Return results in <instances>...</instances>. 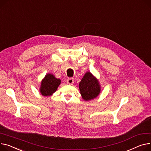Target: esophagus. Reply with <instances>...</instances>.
I'll list each match as a JSON object with an SVG mask.
<instances>
[{
    "label": "esophagus",
    "instance_id": "34e87169",
    "mask_svg": "<svg viewBox=\"0 0 151 151\" xmlns=\"http://www.w3.org/2000/svg\"><path fill=\"white\" fill-rule=\"evenodd\" d=\"M67 83L68 84L72 85L74 83V79L72 78H70L67 80Z\"/></svg>",
    "mask_w": 151,
    "mask_h": 151
}]
</instances>
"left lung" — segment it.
Returning <instances> with one entry per match:
<instances>
[{
	"label": "left lung",
	"mask_w": 151,
	"mask_h": 151,
	"mask_svg": "<svg viewBox=\"0 0 151 151\" xmlns=\"http://www.w3.org/2000/svg\"><path fill=\"white\" fill-rule=\"evenodd\" d=\"M82 98L86 101L96 98L101 92V85L98 79L90 72H86L79 83Z\"/></svg>",
	"instance_id": "obj_1"
}]
</instances>
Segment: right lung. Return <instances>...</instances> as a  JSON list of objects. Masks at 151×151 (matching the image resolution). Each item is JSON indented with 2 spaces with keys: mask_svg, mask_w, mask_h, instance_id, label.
Returning <instances> with one entry per match:
<instances>
[{
  "mask_svg": "<svg viewBox=\"0 0 151 151\" xmlns=\"http://www.w3.org/2000/svg\"><path fill=\"white\" fill-rule=\"evenodd\" d=\"M61 79L56 78L52 73H47L42 79L39 88V92L44 96H52L61 84Z\"/></svg>",
  "mask_w": 151,
  "mask_h": 151,
  "instance_id": "obj_1",
  "label": "right lung"
}]
</instances>
